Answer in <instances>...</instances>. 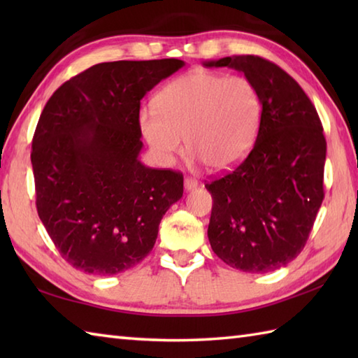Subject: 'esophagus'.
I'll return each mask as SVG.
<instances>
[{
	"label": "esophagus",
	"instance_id": "34e87169",
	"mask_svg": "<svg viewBox=\"0 0 358 358\" xmlns=\"http://www.w3.org/2000/svg\"><path fill=\"white\" fill-rule=\"evenodd\" d=\"M199 186V181H196L195 178H185V189L186 191H194V189Z\"/></svg>",
	"mask_w": 358,
	"mask_h": 358
}]
</instances>
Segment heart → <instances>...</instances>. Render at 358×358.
<instances>
[{
	"label": "heart",
	"mask_w": 358,
	"mask_h": 358,
	"mask_svg": "<svg viewBox=\"0 0 358 358\" xmlns=\"http://www.w3.org/2000/svg\"><path fill=\"white\" fill-rule=\"evenodd\" d=\"M263 98L246 77L192 71L166 85L154 110H141L138 126L163 164L187 150L208 169L229 171L246 158L262 123Z\"/></svg>",
	"instance_id": "obj_1"
}]
</instances>
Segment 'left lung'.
<instances>
[{
    "mask_svg": "<svg viewBox=\"0 0 358 358\" xmlns=\"http://www.w3.org/2000/svg\"><path fill=\"white\" fill-rule=\"evenodd\" d=\"M203 66L243 72L263 98L252 150L232 172L206 185L214 200L210 248L235 269H280L305 248L324 199L322 121L299 83L268 59L235 55Z\"/></svg>",
    "mask_w": 358,
    "mask_h": 358,
    "instance_id": "left-lung-1",
    "label": "left lung"
}]
</instances>
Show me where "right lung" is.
Wrapping results in <instances>:
<instances>
[{"instance_id": "1", "label": "right lung", "mask_w": 358, "mask_h": 358, "mask_svg": "<svg viewBox=\"0 0 358 358\" xmlns=\"http://www.w3.org/2000/svg\"><path fill=\"white\" fill-rule=\"evenodd\" d=\"M177 58L100 63L59 86L32 141L36 210L67 263L94 275L134 268L155 245L183 175L140 162V101Z\"/></svg>"}]
</instances>
